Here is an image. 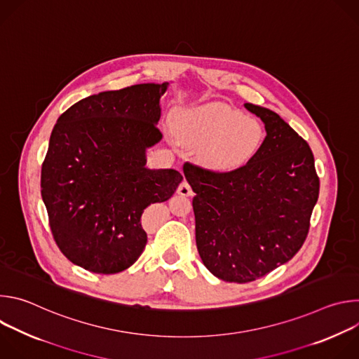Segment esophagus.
<instances>
[{
	"label": "esophagus",
	"mask_w": 359,
	"mask_h": 359,
	"mask_svg": "<svg viewBox=\"0 0 359 359\" xmlns=\"http://www.w3.org/2000/svg\"><path fill=\"white\" fill-rule=\"evenodd\" d=\"M177 193L182 194V196H191L193 194V190H191V186L189 184L187 180H183L179 187H177Z\"/></svg>",
	"instance_id": "obj_1"
}]
</instances>
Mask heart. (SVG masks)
<instances>
[{"label": "heart", "instance_id": "b5f03b06", "mask_svg": "<svg viewBox=\"0 0 359 359\" xmlns=\"http://www.w3.org/2000/svg\"><path fill=\"white\" fill-rule=\"evenodd\" d=\"M175 128L183 142L206 146L204 161L217 170L245 163L260 147L264 135L260 122L220 104L179 112Z\"/></svg>", "mask_w": 359, "mask_h": 359}]
</instances>
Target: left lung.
Wrapping results in <instances>:
<instances>
[{
	"mask_svg": "<svg viewBox=\"0 0 359 359\" xmlns=\"http://www.w3.org/2000/svg\"><path fill=\"white\" fill-rule=\"evenodd\" d=\"M267 136L243 166L216 172L186 162L196 196V244L203 264L223 281L250 283L291 260L310 230L320 177L313 150L276 112L244 105Z\"/></svg>",
	"mask_w": 359,
	"mask_h": 359,
	"instance_id": "1",
	"label": "left lung"
}]
</instances>
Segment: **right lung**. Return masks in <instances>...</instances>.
<instances>
[{
    "label": "right lung",
    "instance_id": "1",
    "mask_svg": "<svg viewBox=\"0 0 359 359\" xmlns=\"http://www.w3.org/2000/svg\"><path fill=\"white\" fill-rule=\"evenodd\" d=\"M166 83H140L88 96L57 121L41 169V196L65 257L96 274L130 267L147 234L143 210L172 197L183 176L150 170L146 149L162 139Z\"/></svg>",
    "mask_w": 359,
    "mask_h": 359
}]
</instances>
